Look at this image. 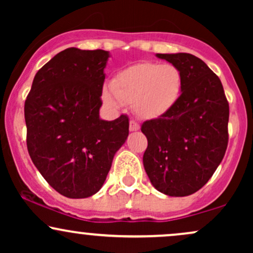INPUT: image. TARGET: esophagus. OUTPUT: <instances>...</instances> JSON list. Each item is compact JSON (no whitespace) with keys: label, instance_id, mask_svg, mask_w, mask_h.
Segmentation results:
<instances>
[{"label":"esophagus","instance_id":"34e87169","mask_svg":"<svg viewBox=\"0 0 253 253\" xmlns=\"http://www.w3.org/2000/svg\"><path fill=\"white\" fill-rule=\"evenodd\" d=\"M140 128V125L136 123L135 120H130L129 121V130L130 132H134V130H138Z\"/></svg>","mask_w":253,"mask_h":253}]
</instances>
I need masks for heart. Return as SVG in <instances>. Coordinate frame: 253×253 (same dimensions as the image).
Returning a JSON list of instances; mask_svg holds the SVG:
<instances>
[{"instance_id": "obj_1", "label": "heart", "mask_w": 253, "mask_h": 253, "mask_svg": "<svg viewBox=\"0 0 253 253\" xmlns=\"http://www.w3.org/2000/svg\"><path fill=\"white\" fill-rule=\"evenodd\" d=\"M183 85L182 71L173 64L139 63L119 72L103 90V100L112 107L133 104L140 118L156 119L176 106Z\"/></svg>"}]
</instances>
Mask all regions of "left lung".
I'll return each instance as SVG.
<instances>
[{"label":"left lung","mask_w":253,"mask_h":253,"mask_svg":"<svg viewBox=\"0 0 253 253\" xmlns=\"http://www.w3.org/2000/svg\"><path fill=\"white\" fill-rule=\"evenodd\" d=\"M176 65L183 91L169 113L141 125L147 138L143 157L153 187L169 196H188L206 184L228 144L229 107L220 78L190 53H157Z\"/></svg>","instance_id":"obj_1"}]
</instances>
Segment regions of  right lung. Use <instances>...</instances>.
<instances>
[{
  "label": "right lung",
  "mask_w": 253,
  "mask_h": 253,
  "mask_svg": "<svg viewBox=\"0 0 253 253\" xmlns=\"http://www.w3.org/2000/svg\"><path fill=\"white\" fill-rule=\"evenodd\" d=\"M103 50L66 48L37 72L25 101L27 149L46 182L62 195L85 199L103 185L128 136V118L100 119Z\"/></svg>",
  "instance_id": "obj_1"
}]
</instances>
